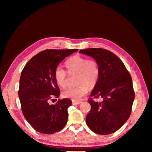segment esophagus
Masks as SVG:
<instances>
[{
	"label": "esophagus",
	"mask_w": 152,
	"mask_h": 152,
	"mask_svg": "<svg viewBox=\"0 0 152 152\" xmlns=\"http://www.w3.org/2000/svg\"><path fill=\"white\" fill-rule=\"evenodd\" d=\"M80 103H81L80 101H74V100L72 101L73 104H80Z\"/></svg>",
	"instance_id": "esophagus-1"
}]
</instances>
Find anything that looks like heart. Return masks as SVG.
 Segmentation results:
<instances>
[{
  "label": "heart",
  "mask_w": 152,
  "mask_h": 152,
  "mask_svg": "<svg viewBox=\"0 0 152 152\" xmlns=\"http://www.w3.org/2000/svg\"><path fill=\"white\" fill-rule=\"evenodd\" d=\"M66 66L69 72H79V86L68 87L63 93L66 98L74 101L79 100L89 91V86L97 82L99 70L98 63L93 59H87L80 56H75L66 61ZM67 73L61 66L55 69L54 77L57 84L61 87L66 86Z\"/></svg>",
  "instance_id": "obj_1"
}]
</instances>
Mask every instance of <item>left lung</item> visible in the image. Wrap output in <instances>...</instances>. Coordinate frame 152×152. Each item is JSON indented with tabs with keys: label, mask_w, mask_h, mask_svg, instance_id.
<instances>
[{
	"label": "left lung",
	"mask_w": 152,
	"mask_h": 152,
	"mask_svg": "<svg viewBox=\"0 0 152 152\" xmlns=\"http://www.w3.org/2000/svg\"><path fill=\"white\" fill-rule=\"evenodd\" d=\"M79 53L93 58L98 63V79L90 94L102 102L89 99L91 109L86 124L96 134L107 135L119 129L129 117L134 100L132 78L115 54L101 48L82 49Z\"/></svg>",
	"instance_id": "obj_1"
}]
</instances>
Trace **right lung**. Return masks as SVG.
Wrapping results in <instances>:
<instances>
[{"label":"right lung","instance_id":"obj_1","mask_svg":"<svg viewBox=\"0 0 152 152\" xmlns=\"http://www.w3.org/2000/svg\"><path fill=\"white\" fill-rule=\"evenodd\" d=\"M77 49H47L39 53L25 66L20 79L18 95L22 112L35 131L45 134L59 132L68 121V108L72 101L58 99L50 105L49 100L59 98L60 91L54 77L59 64Z\"/></svg>","mask_w":152,"mask_h":152}]
</instances>
